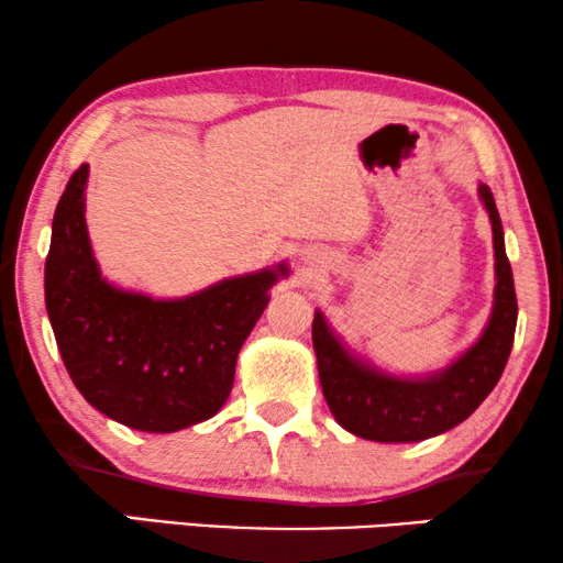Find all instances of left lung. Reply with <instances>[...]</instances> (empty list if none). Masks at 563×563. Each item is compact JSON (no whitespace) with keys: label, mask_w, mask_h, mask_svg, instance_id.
Segmentation results:
<instances>
[{"label":"left lung","mask_w":563,"mask_h":563,"mask_svg":"<svg viewBox=\"0 0 563 563\" xmlns=\"http://www.w3.org/2000/svg\"><path fill=\"white\" fill-rule=\"evenodd\" d=\"M479 197L489 212L495 241V307L479 341L449 368L428 379H399L376 372L353 358L328 328L322 312H314L312 345L322 395L333 418L349 433L379 443H412L441 435L464 422L503 376L515 341L518 297L495 197L484 184Z\"/></svg>","instance_id":"8db88e82"}]
</instances>
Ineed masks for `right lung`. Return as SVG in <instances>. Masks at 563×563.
<instances>
[{
	"label": "right lung",
	"instance_id": "obj_1",
	"mask_svg": "<svg viewBox=\"0 0 563 563\" xmlns=\"http://www.w3.org/2000/svg\"><path fill=\"white\" fill-rule=\"evenodd\" d=\"M87 176L81 164L68 179L45 258V310L68 376L91 407L145 433H174L212 418L233 389L238 351L287 266L184 299L114 289L91 256Z\"/></svg>",
	"mask_w": 563,
	"mask_h": 563
}]
</instances>
